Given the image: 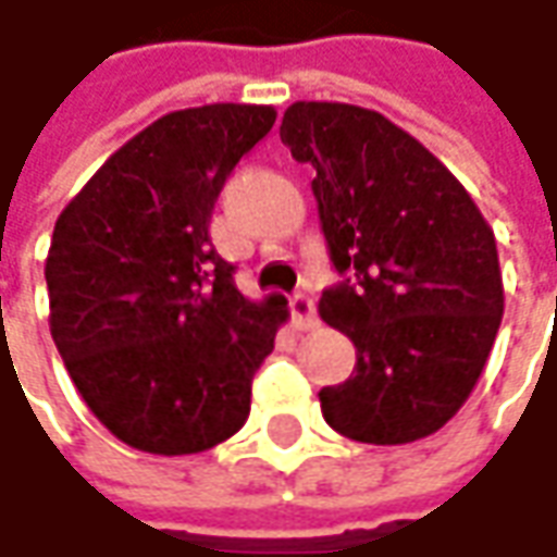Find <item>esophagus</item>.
<instances>
[{"mask_svg":"<svg viewBox=\"0 0 557 557\" xmlns=\"http://www.w3.org/2000/svg\"><path fill=\"white\" fill-rule=\"evenodd\" d=\"M289 311H293V326H296V330H301V333H308V330H314L317 326L314 301H311L308 296L289 298Z\"/></svg>","mask_w":557,"mask_h":557,"instance_id":"34e87169","label":"esophagus"}]
</instances>
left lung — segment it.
Segmentation results:
<instances>
[{
    "label": "left lung",
    "instance_id": "1",
    "mask_svg": "<svg viewBox=\"0 0 557 557\" xmlns=\"http://www.w3.org/2000/svg\"><path fill=\"white\" fill-rule=\"evenodd\" d=\"M280 138L311 163L338 274L317 311L355 342V373L320 392L323 419L360 444L444 429L484 373L503 320L496 237L471 194L410 132L338 101L286 107Z\"/></svg>",
    "mask_w": 557,
    "mask_h": 557
}]
</instances>
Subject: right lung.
Returning a JSON list of instances; mask_svg holds the SVG:
<instances>
[{
	"label": "right lung",
	"instance_id": "obj_1",
	"mask_svg": "<svg viewBox=\"0 0 557 557\" xmlns=\"http://www.w3.org/2000/svg\"><path fill=\"white\" fill-rule=\"evenodd\" d=\"M274 120L271 104L172 110L110 153L54 221L51 338L88 410L135 450H212L249 416L252 375L289 308L243 296L209 219Z\"/></svg>",
	"mask_w": 557,
	"mask_h": 557
}]
</instances>
